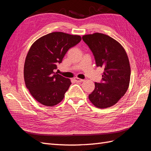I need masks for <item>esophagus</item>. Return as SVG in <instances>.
Wrapping results in <instances>:
<instances>
[{
  "label": "esophagus",
  "mask_w": 151,
  "mask_h": 151,
  "mask_svg": "<svg viewBox=\"0 0 151 151\" xmlns=\"http://www.w3.org/2000/svg\"><path fill=\"white\" fill-rule=\"evenodd\" d=\"M74 81L76 82V83H81V82L84 81L83 79H81L78 78V77H75Z\"/></svg>",
  "instance_id": "obj_1"
}]
</instances>
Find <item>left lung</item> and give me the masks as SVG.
Masks as SVG:
<instances>
[{
	"instance_id": "8db88e82",
	"label": "left lung",
	"mask_w": 151,
	"mask_h": 151,
	"mask_svg": "<svg viewBox=\"0 0 151 151\" xmlns=\"http://www.w3.org/2000/svg\"><path fill=\"white\" fill-rule=\"evenodd\" d=\"M83 40L92 51L96 66L104 69L101 82L94 83L89 99L97 108L111 107L129 88L130 67L127 54L120 43L106 35H86Z\"/></svg>"
}]
</instances>
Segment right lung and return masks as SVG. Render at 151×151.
<instances>
[{
	"instance_id": "obj_1",
	"label": "right lung",
	"mask_w": 151,
	"mask_h": 151,
	"mask_svg": "<svg viewBox=\"0 0 151 151\" xmlns=\"http://www.w3.org/2000/svg\"><path fill=\"white\" fill-rule=\"evenodd\" d=\"M81 40L79 35L53 32L31 45L24 62V77L27 89L36 101L47 106L62 101L71 82L54 70L68 49Z\"/></svg>"
}]
</instances>
